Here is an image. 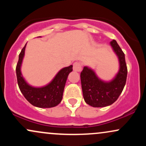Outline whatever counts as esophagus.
<instances>
[{
	"label": "esophagus",
	"instance_id": "esophagus-1",
	"mask_svg": "<svg viewBox=\"0 0 146 146\" xmlns=\"http://www.w3.org/2000/svg\"><path fill=\"white\" fill-rule=\"evenodd\" d=\"M82 65L80 62H76L73 64V71L78 72L82 70Z\"/></svg>",
	"mask_w": 146,
	"mask_h": 146
}]
</instances>
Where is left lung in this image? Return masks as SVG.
Wrapping results in <instances>:
<instances>
[{
    "mask_svg": "<svg viewBox=\"0 0 146 146\" xmlns=\"http://www.w3.org/2000/svg\"><path fill=\"white\" fill-rule=\"evenodd\" d=\"M119 62V70L110 82L102 81L88 66H84L80 74L83 97L87 104L93 107H105L115 102L119 97L127 78L125 54L115 40L110 42Z\"/></svg>",
    "mask_w": 146,
    "mask_h": 146,
    "instance_id": "8db88e82",
    "label": "left lung"
}]
</instances>
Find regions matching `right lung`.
<instances>
[{"label": "right lung", "instance_id": "obj_1", "mask_svg": "<svg viewBox=\"0 0 146 146\" xmlns=\"http://www.w3.org/2000/svg\"><path fill=\"white\" fill-rule=\"evenodd\" d=\"M25 45L19 54L16 71L18 84L21 93L31 104L38 108H52L61 102L68 75L73 71V65L62 68L53 80L46 86L33 87L27 82L22 75L21 68L25 56Z\"/></svg>", "mask_w": 146, "mask_h": 146}]
</instances>
